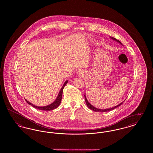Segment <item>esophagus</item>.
Instances as JSON below:
<instances>
[{
	"instance_id": "34e87169",
	"label": "esophagus",
	"mask_w": 153,
	"mask_h": 153,
	"mask_svg": "<svg viewBox=\"0 0 153 153\" xmlns=\"http://www.w3.org/2000/svg\"><path fill=\"white\" fill-rule=\"evenodd\" d=\"M79 74H80V73H79Z\"/></svg>"
}]
</instances>
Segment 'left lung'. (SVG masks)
<instances>
[{"label": "left lung", "instance_id": "obj_1", "mask_svg": "<svg viewBox=\"0 0 153 153\" xmlns=\"http://www.w3.org/2000/svg\"><path fill=\"white\" fill-rule=\"evenodd\" d=\"M111 38H112V39H113L114 40H116L117 42H119V43H120V44H122V43H121L119 40L117 39H115V38H113V37H111ZM84 97H85V102H86V104H87V105L88 107L89 108L92 109V111H96V112H107V111H111V110H113V109H115L116 108L118 107H119V106H120V105H122V104H123V102H121L120 104H119V105H117V106H115V107H112V108H108V109H98V108H95V107H94L93 105H91V104L88 102V101L87 100V98H86L85 95H84Z\"/></svg>", "mask_w": 153, "mask_h": 153}]
</instances>
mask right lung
Listing matches in <instances>:
<instances>
[{"mask_svg": "<svg viewBox=\"0 0 153 153\" xmlns=\"http://www.w3.org/2000/svg\"><path fill=\"white\" fill-rule=\"evenodd\" d=\"M67 83H68V80L66 81L65 83H64V85H63V87L61 89V90H60V91H59V92L58 94V96H57L56 100L53 102V103H51V104H50V105H48L47 106H44V107H38V106H36V105H34L32 104L29 102H28L27 100H26V99L25 100H26V101L29 104L31 105V106H33V107L37 108V109L43 110V111H51V110H53V109H56V108L58 107L59 105L61 103V99H62V96L63 89H64V88L65 87V86L66 84Z\"/></svg>", "mask_w": 153, "mask_h": 153, "instance_id": "1", "label": "right lung"}]
</instances>
